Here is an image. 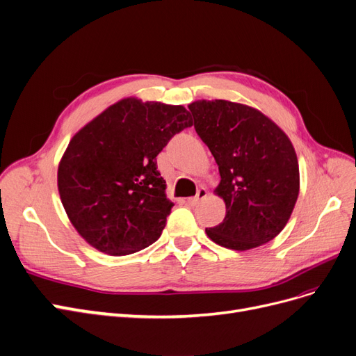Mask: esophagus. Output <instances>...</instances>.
Here are the masks:
<instances>
[{"mask_svg": "<svg viewBox=\"0 0 356 356\" xmlns=\"http://www.w3.org/2000/svg\"><path fill=\"white\" fill-rule=\"evenodd\" d=\"M205 196H207V189H205V188H200L198 192H196V195L193 196V198H188L186 202H188L189 205H192V207H193V205H198V204L205 198Z\"/></svg>", "mask_w": 356, "mask_h": 356, "instance_id": "obj_1", "label": "esophagus"}]
</instances>
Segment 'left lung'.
Wrapping results in <instances>:
<instances>
[{"label": "left lung", "mask_w": 356, "mask_h": 356, "mask_svg": "<svg viewBox=\"0 0 356 356\" xmlns=\"http://www.w3.org/2000/svg\"><path fill=\"white\" fill-rule=\"evenodd\" d=\"M196 134L220 171L214 193L226 217L205 229L217 245L248 251L277 236L299 195V165L291 139L271 118L249 105L226 99L191 102Z\"/></svg>", "instance_id": "left-lung-1"}]
</instances>
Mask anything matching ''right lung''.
<instances>
[{"instance_id": "obj_1", "label": "right lung", "mask_w": 356, "mask_h": 356, "mask_svg": "<svg viewBox=\"0 0 356 356\" xmlns=\"http://www.w3.org/2000/svg\"><path fill=\"white\" fill-rule=\"evenodd\" d=\"M192 124L183 105L129 97L76 131L60 160L57 186L65 214L92 248L123 257L160 238L175 204L156 155Z\"/></svg>"}]
</instances>
